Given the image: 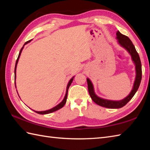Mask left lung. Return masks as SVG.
<instances>
[{
	"label": "left lung",
	"instance_id": "8db88e82",
	"mask_svg": "<svg viewBox=\"0 0 150 150\" xmlns=\"http://www.w3.org/2000/svg\"><path fill=\"white\" fill-rule=\"evenodd\" d=\"M116 34L117 39L118 40V42H119L120 45L128 51L132 56V60L135 64L136 77L135 81L134 82V84H133V87L132 88V91L130 92V93L125 98L119 101L104 99V98H102L97 96L94 92L93 86L92 84L91 81L88 78L87 79L88 91L91 99L93 100L94 103L99 105V106L108 108H120L125 106L132 99V97L134 96L137 91L138 90L142 79V66L141 59H140L139 55L137 52L136 51L134 45H133L131 40L128 37L120 33L119 31H117Z\"/></svg>",
	"mask_w": 150,
	"mask_h": 150
}]
</instances>
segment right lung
Segmentation results:
<instances>
[{"label": "right lung", "mask_w": 150, "mask_h": 150, "mask_svg": "<svg viewBox=\"0 0 150 150\" xmlns=\"http://www.w3.org/2000/svg\"><path fill=\"white\" fill-rule=\"evenodd\" d=\"M30 41H31V40H29V41H28V42H26V43L24 44V45H25V44H28V42H30ZM24 46H23V47H22V48H21V51H20V53H19V54H18V58H17V61H16L15 67V78H16V69H17V63H18V61L19 57H20V56H21V54L22 51V50H23ZM73 78H74V77H73V78H71V79H70V81H69V82H68V86H67V88H66V95H65V97H64V99H63V100L61 102V103H60V104H59L57 105V106H56L55 107H54V108H52V109H50V110H46V111H34L35 112H36V113H39V114H41V115L48 114V113H50L54 112V111H57V110H59V109H60V108H62L64 106V104H65L66 103L67 97H68V89H69V86H70V85H71V82H72V81H73ZM15 87H16V86H15Z\"/></svg>", "instance_id": "add662e5"}]
</instances>
